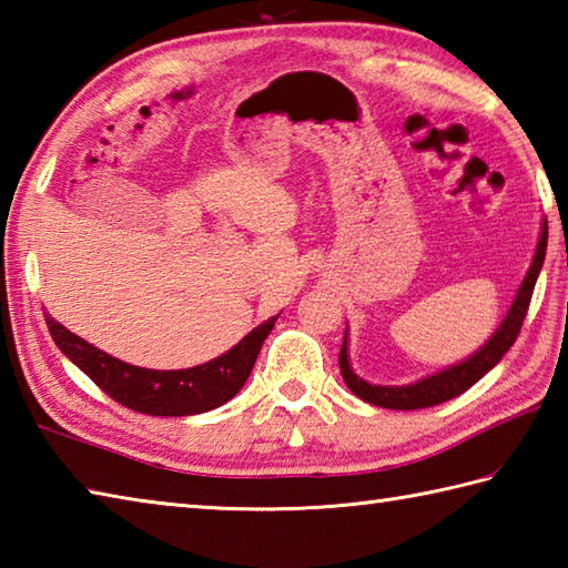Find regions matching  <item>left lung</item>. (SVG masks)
Masks as SVG:
<instances>
[{
    "label": "left lung",
    "mask_w": 568,
    "mask_h": 568,
    "mask_svg": "<svg viewBox=\"0 0 568 568\" xmlns=\"http://www.w3.org/2000/svg\"><path fill=\"white\" fill-rule=\"evenodd\" d=\"M547 239H549L547 221H541L535 258H531L529 271L525 275V281H521L505 320L499 322V327L493 332V337L487 339L480 349L473 352L470 357H465L458 364H450V366H446V369L428 374V376H424V379H418L414 384H404V386L369 384L352 369L349 337H347V332H344L342 352H339V369H342L344 384L349 386V392L354 396H359L366 404L394 408V410H414V408L438 406L443 402H450V398H455V396H460L463 392H468V388L475 382H480L483 376L505 357V352L515 344L519 329H521V322H525V317H527V307H529L531 293H535L539 271L544 265V255H547Z\"/></svg>",
    "instance_id": "left-lung-1"
}]
</instances>
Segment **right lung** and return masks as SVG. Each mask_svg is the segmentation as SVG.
I'll list each match as a JSON object with an SVG mask.
<instances>
[{
    "mask_svg": "<svg viewBox=\"0 0 568 568\" xmlns=\"http://www.w3.org/2000/svg\"><path fill=\"white\" fill-rule=\"evenodd\" d=\"M275 320L277 315L261 322L236 347L216 359L189 369L162 372L110 357L108 352L73 335L53 317H47V325L55 347L118 404L148 416H194L224 406L241 392Z\"/></svg>",
    "mask_w": 568,
    "mask_h": 568,
    "instance_id": "right-lung-1",
    "label": "right lung"
}]
</instances>
